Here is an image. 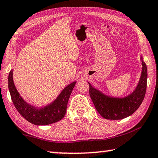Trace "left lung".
<instances>
[{
    "label": "left lung",
    "mask_w": 158,
    "mask_h": 158,
    "mask_svg": "<svg viewBox=\"0 0 158 158\" xmlns=\"http://www.w3.org/2000/svg\"><path fill=\"white\" fill-rule=\"evenodd\" d=\"M142 60V72L138 85L133 92L124 98H116L107 95L98 89L90 86L89 93L95 107L102 117L107 120H121L133 114L143 101L147 88L148 70L146 64Z\"/></svg>",
    "instance_id": "obj_1"
}]
</instances>
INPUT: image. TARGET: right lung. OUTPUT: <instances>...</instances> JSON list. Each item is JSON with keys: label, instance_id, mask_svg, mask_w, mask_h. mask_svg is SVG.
I'll use <instances>...</instances> for the list:
<instances>
[{"label": "right lung", "instance_id": "add662e5", "mask_svg": "<svg viewBox=\"0 0 158 158\" xmlns=\"http://www.w3.org/2000/svg\"><path fill=\"white\" fill-rule=\"evenodd\" d=\"M13 72L12 69L8 75L9 92L15 108L26 120L36 125H46L58 122L63 118L68 100L76 81L66 86L54 101L44 107H38L28 104L20 95L13 83Z\"/></svg>", "mask_w": 158, "mask_h": 158}]
</instances>
